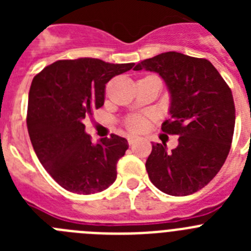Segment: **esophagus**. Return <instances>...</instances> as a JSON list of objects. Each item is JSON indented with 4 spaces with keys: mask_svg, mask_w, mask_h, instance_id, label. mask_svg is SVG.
<instances>
[{
    "mask_svg": "<svg viewBox=\"0 0 251 251\" xmlns=\"http://www.w3.org/2000/svg\"><path fill=\"white\" fill-rule=\"evenodd\" d=\"M127 139H128V143H129V146H133L137 141H138V138H137V137H134V136H129Z\"/></svg>",
    "mask_w": 251,
    "mask_h": 251,
    "instance_id": "1",
    "label": "esophagus"
}]
</instances>
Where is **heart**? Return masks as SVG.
I'll list each match as a JSON object with an SVG mask.
<instances>
[{"instance_id": "1", "label": "heart", "mask_w": 251, "mask_h": 251, "mask_svg": "<svg viewBox=\"0 0 251 251\" xmlns=\"http://www.w3.org/2000/svg\"><path fill=\"white\" fill-rule=\"evenodd\" d=\"M126 124H127L128 129L132 132H141L147 127V119L142 115H133L127 119Z\"/></svg>"}]
</instances>
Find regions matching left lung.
<instances>
[{"mask_svg": "<svg viewBox=\"0 0 251 251\" xmlns=\"http://www.w3.org/2000/svg\"><path fill=\"white\" fill-rule=\"evenodd\" d=\"M154 72L170 92L171 118L162 130L177 134L178 146L153 143L146 162L151 182L171 196L205 187L223 167L231 147L235 105L231 89L208 60L168 51L134 66Z\"/></svg>", "mask_w": 251, "mask_h": 251, "instance_id": "1", "label": "left lung"}]
</instances>
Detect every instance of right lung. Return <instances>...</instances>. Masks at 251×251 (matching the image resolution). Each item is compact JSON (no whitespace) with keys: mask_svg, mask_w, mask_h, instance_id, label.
I'll use <instances>...</instances> for the list:
<instances>
[{"mask_svg":"<svg viewBox=\"0 0 251 251\" xmlns=\"http://www.w3.org/2000/svg\"><path fill=\"white\" fill-rule=\"evenodd\" d=\"M133 66L92 57L59 60L31 83L26 121L31 143L48 174L68 191L97 194L117 178L128 141L112 134L94 145L83 121L103 106L105 84Z\"/></svg>","mask_w":251,"mask_h":251,"instance_id":"1","label":"right lung"}]
</instances>
